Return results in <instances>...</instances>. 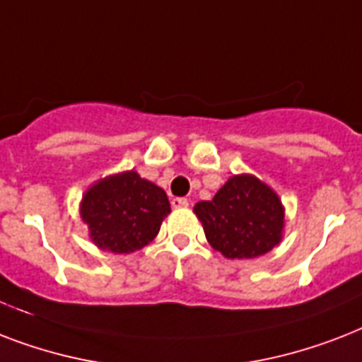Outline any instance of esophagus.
I'll return each instance as SVG.
<instances>
[{
    "mask_svg": "<svg viewBox=\"0 0 362 362\" xmlns=\"http://www.w3.org/2000/svg\"><path fill=\"white\" fill-rule=\"evenodd\" d=\"M170 204L175 206V209H187L189 206V201L186 197H175L170 201Z\"/></svg>",
    "mask_w": 362,
    "mask_h": 362,
    "instance_id": "34e87169",
    "label": "esophagus"
}]
</instances>
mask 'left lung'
Wrapping results in <instances>:
<instances>
[{
	"instance_id": "1",
	"label": "left lung",
	"mask_w": 362,
	"mask_h": 362,
	"mask_svg": "<svg viewBox=\"0 0 362 362\" xmlns=\"http://www.w3.org/2000/svg\"><path fill=\"white\" fill-rule=\"evenodd\" d=\"M206 240L227 259H253L280 244L284 206L272 187L252 175H235L212 201L193 206Z\"/></svg>"
}]
</instances>
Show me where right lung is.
<instances>
[{
  "mask_svg": "<svg viewBox=\"0 0 362 362\" xmlns=\"http://www.w3.org/2000/svg\"><path fill=\"white\" fill-rule=\"evenodd\" d=\"M170 212L167 193L135 170L101 178L82 195L81 218L98 247L131 253L156 238Z\"/></svg>",
  "mask_w": 362,
  "mask_h": 362,
  "instance_id": "1",
  "label": "right lung"
}]
</instances>
